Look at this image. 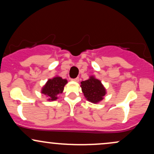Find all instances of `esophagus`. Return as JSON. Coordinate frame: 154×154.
<instances>
[{
    "label": "esophagus",
    "instance_id": "34e87169",
    "mask_svg": "<svg viewBox=\"0 0 154 154\" xmlns=\"http://www.w3.org/2000/svg\"><path fill=\"white\" fill-rule=\"evenodd\" d=\"M72 81H73V82H79V78L78 77H77V78L75 79H72Z\"/></svg>",
    "mask_w": 154,
    "mask_h": 154
}]
</instances>
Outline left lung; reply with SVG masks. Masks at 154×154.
<instances>
[{"label": "left lung", "instance_id": "1", "mask_svg": "<svg viewBox=\"0 0 154 154\" xmlns=\"http://www.w3.org/2000/svg\"><path fill=\"white\" fill-rule=\"evenodd\" d=\"M80 87L86 100L95 104L101 101L106 94V89L101 81L93 75L90 76L87 80L82 81Z\"/></svg>", "mask_w": 154, "mask_h": 154}]
</instances>
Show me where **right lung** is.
Segmentation results:
<instances>
[{"mask_svg": "<svg viewBox=\"0 0 154 154\" xmlns=\"http://www.w3.org/2000/svg\"><path fill=\"white\" fill-rule=\"evenodd\" d=\"M67 82V79L56 75L53 78L48 79L46 83L42 88L41 93L47 97V100L49 101L57 100L59 98L58 95L63 93L64 86Z\"/></svg>", "mask_w": 154, "mask_h": 154, "instance_id": "1", "label": "right lung"}]
</instances>
